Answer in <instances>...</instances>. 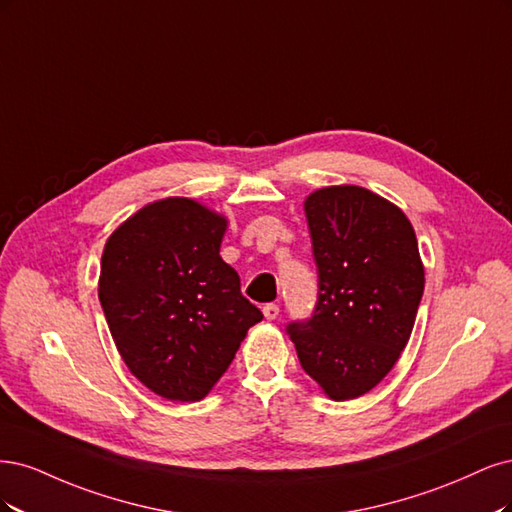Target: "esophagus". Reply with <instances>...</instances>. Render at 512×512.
Returning a JSON list of instances; mask_svg holds the SVG:
<instances>
[{"label":"esophagus","mask_w":512,"mask_h":512,"mask_svg":"<svg viewBox=\"0 0 512 512\" xmlns=\"http://www.w3.org/2000/svg\"><path fill=\"white\" fill-rule=\"evenodd\" d=\"M278 315H280V308L276 304H266V306H263V317H266L268 321H274Z\"/></svg>","instance_id":"1"}]
</instances>
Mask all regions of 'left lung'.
<instances>
[{"instance_id":"left-lung-1","label":"left lung","mask_w":512,"mask_h":512,"mask_svg":"<svg viewBox=\"0 0 512 512\" xmlns=\"http://www.w3.org/2000/svg\"><path fill=\"white\" fill-rule=\"evenodd\" d=\"M319 274L312 317L287 325L300 364L329 398L374 389L400 359L425 285L406 214L364 187L340 185L304 202Z\"/></svg>"}]
</instances>
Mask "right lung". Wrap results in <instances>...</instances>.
<instances>
[{"label":"right lung","mask_w":512,"mask_h":512,"mask_svg":"<svg viewBox=\"0 0 512 512\" xmlns=\"http://www.w3.org/2000/svg\"><path fill=\"white\" fill-rule=\"evenodd\" d=\"M227 219L187 197L138 210L108 238L100 302L129 372L157 395L197 402L263 319L221 259Z\"/></svg>","instance_id":"obj_1"}]
</instances>
